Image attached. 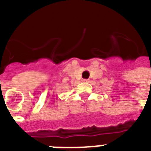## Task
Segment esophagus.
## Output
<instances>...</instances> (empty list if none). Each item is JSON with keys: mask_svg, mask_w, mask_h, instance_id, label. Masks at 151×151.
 Segmentation results:
<instances>
[{"mask_svg": "<svg viewBox=\"0 0 151 151\" xmlns=\"http://www.w3.org/2000/svg\"><path fill=\"white\" fill-rule=\"evenodd\" d=\"M83 81H85V82H88V79H83Z\"/></svg>", "mask_w": 151, "mask_h": 151, "instance_id": "esophagus-1", "label": "esophagus"}]
</instances>
